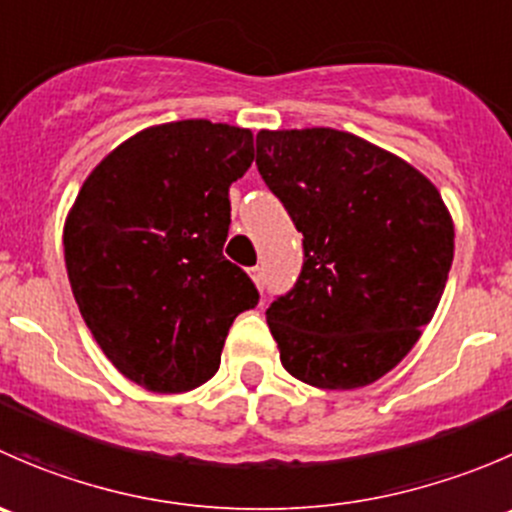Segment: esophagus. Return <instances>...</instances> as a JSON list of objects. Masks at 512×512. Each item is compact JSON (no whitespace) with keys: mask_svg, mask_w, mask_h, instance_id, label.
Segmentation results:
<instances>
[{"mask_svg":"<svg viewBox=\"0 0 512 512\" xmlns=\"http://www.w3.org/2000/svg\"><path fill=\"white\" fill-rule=\"evenodd\" d=\"M250 277H252V282H255L257 287L265 285V270H262V267H252Z\"/></svg>","mask_w":512,"mask_h":512,"instance_id":"1","label":"esophagus"}]
</instances>
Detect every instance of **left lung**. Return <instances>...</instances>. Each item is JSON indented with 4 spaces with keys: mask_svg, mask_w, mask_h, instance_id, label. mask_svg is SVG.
Listing matches in <instances>:
<instances>
[{
    "mask_svg": "<svg viewBox=\"0 0 512 512\" xmlns=\"http://www.w3.org/2000/svg\"><path fill=\"white\" fill-rule=\"evenodd\" d=\"M257 170L302 232L297 285L267 309L282 366L317 389L389 374L436 314L453 218L404 158L337 128L257 133Z\"/></svg>",
    "mask_w": 512,
    "mask_h": 512,
    "instance_id": "left-lung-1",
    "label": "left lung"
}]
</instances>
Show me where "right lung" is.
<instances>
[{"label":"right lung","instance_id":"1","mask_svg":"<svg viewBox=\"0 0 512 512\" xmlns=\"http://www.w3.org/2000/svg\"><path fill=\"white\" fill-rule=\"evenodd\" d=\"M255 160L250 128L160 123L113 148L64 223V260L101 352L133 384L183 394L220 366L230 324L260 299L223 257L227 190Z\"/></svg>","mask_w":512,"mask_h":512}]
</instances>
